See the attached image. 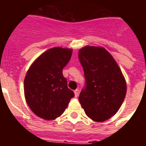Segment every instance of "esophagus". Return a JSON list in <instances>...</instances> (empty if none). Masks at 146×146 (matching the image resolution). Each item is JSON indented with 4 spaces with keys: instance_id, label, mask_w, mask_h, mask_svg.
<instances>
[{
    "instance_id": "obj_1",
    "label": "esophagus",
    "mask_w": 146,
    "mask_h": 146,
    "mask_svg": "<svg viewBox=\"0 0 146 146\" xmlns=\"http://www.w3.org/2000/svg\"><path fill=\"white\" fill-rule=\"evenodd\" d=\"M79 89H76V90H74V94H75V97H77L78 96H79Z\"/></svg>"
}]
</instances>
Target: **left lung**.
I'll return each mask as SVG.
<instances>
[{"mask_svg":"<svg viewBox=\"0 0 146 146\" xmlns=\"http://www.w3.org/2000/svg\"><path fill=\"white\" fill-rule=\"evenodd\" d=\"M86 87L79 101L92 120L103 122L113 117L127 93V83L112 55L102 47L86 46L79 50Z\"/></svg>","mask_w":146,"mask_h":146,"instance_id":"left-lung-1","label":"left lung"}]
</instances>
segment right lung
Segmentation results:
<instances>
[{"instance_id":"obj_1","label":"right lung","mask_w":146,"mask_h":146,"mask_svg":"<svg viewBox=\"0 0 146 146\" xmlns=\"http://www.w3.org/2000/svg\"><path fill=\"white\" fill-rule=\"evenodd\" d=\"M73 50L55 47L47 50L33 62L24 80L27 104L35 115L46 120L60 117L74 93L67 87L63 69Z\"/></svg>"}]
</instances>
